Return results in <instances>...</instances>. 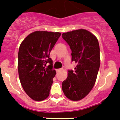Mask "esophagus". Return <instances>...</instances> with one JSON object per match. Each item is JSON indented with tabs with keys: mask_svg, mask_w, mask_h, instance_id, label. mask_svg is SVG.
<instances>
[{
	"mask_svg": "<svg viewBox=\"0 0 120 120\" xmlns=\"http://www.w3.org/2000/svg\"><path fill=\"white\" fill-rule=\"evenodd\" d=\"M62 70V69H56V72H59L60 71H61Z\"/></svg>",
	"mask_w": 120,
	"mask_h": 120,
	"instance_id": "1",
	"label": "esophagus"
}]
</instances>
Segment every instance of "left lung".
Returning <instances> with one entry per match:
<instances>
[{
  "instance_id": "left-lung-1",
  "label": "left lung",
  "mask_w": 120,
  "mask_h": 120,
  "mask_svg": "<svg viewBox=\"0 0 120 120\" xmlns=\"http://www.w3.org/2000/svg\"><path fill=\"white\" fill-rule=\"evenodd\" d=\"M62 38L72 51V61L77 64L75 71H68L62 90L68 99L77 101L89 93L96 80L100 63L99 42L85 29L63 33Z\"/></svg>"
}]
</instances>
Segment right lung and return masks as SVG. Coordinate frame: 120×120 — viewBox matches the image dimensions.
<instances>
[{
	"label": "right lung",
	"mask_w": 120,
	"mask_h": 120,
	"mask_svg": "<svg viewBox=\"0 0 120 120\" xmlns=\"http://www.w3.org/2000/svg\"><path fill=\"white\" fill-rule=\"evenodd\" d=\"M60 35L59 32L36 31L29 34L20 46V82L27 94L35 101L45 100L49 94L56 73L49 54Z\"/></svg>",
	"instance_id": "add662e5"
}]
</instances>
